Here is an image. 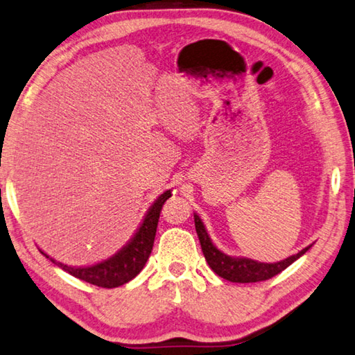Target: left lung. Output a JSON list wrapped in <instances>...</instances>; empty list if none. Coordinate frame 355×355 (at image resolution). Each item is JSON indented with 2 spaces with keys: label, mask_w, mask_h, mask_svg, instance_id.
<instances>
[{
  "label": "left lung",
  "mask_w": 355,
  "mask_h": 355,
  "mask_svg": "<svg viewBox=\"0 0 355 355\" xmlns=\"http://www.w3.org/2000/svg\"><path fill=\"white\" fill-rule=\"evenodd\" d=\"M193 221H196L197 235L201 245V251L205 254L207 265L211 266L215 274L220 275L221 279L232 283H255L272 279L274 275L280 274L282 270L286 269L289 265L300 259V257L308 251V248L302 249L295 255H291L288 259L277 263H260L251 259H243V257H229L218 251L207 235L203 221L200 220L197 214H193Z\"/></svg>",
  "instance_id": "1"
}]
</instances>
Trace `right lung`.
<instances>
[{
	"label": "right lung",
	"mask_w": 355,
	"mask_h": 355,
	"mask_svg": "<svg viewBox=\"0 0 355 355\" xmlns=\"http://www.w3.org/2000/svg\"><path fill=\"white\" fill-rule=\"evenodd\" d=\"M171 196V191H166L164 193H162V196L155 200V203L150 206V209L146 214L141 226L138 227L137 234L132 237L128 245L124 246L121 251H118L115 255L110 257V259L101 263H96L94 266H67L64 263L55 261L44 252L41 254H44L46 259H49L61 269H64L66 272L83 282H87L100 288L121 286V284L130 282L134 277L140 274V270L144 268L146 261H148L152 252V246H154L159 212H162L164 201Z\"/></svg>",
	"instance_id": "add662e5"
}]
</instances>
